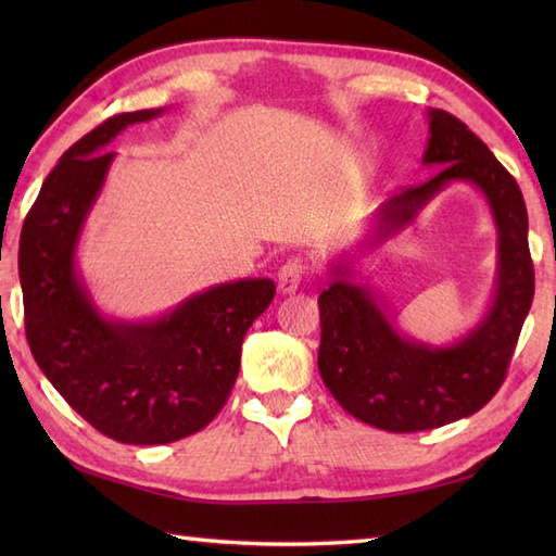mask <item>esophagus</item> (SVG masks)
Masks as SVG:
<instances>
[{
	"instance_id": "34e87169",
	"label": "esophagus",
	"mask_w": 556,
	"mask_h": 556,
	"mask_svg": "<svg viewBox=\"0 0 556 556\" xmlns=\"http://www.w3.org/2000/svg\"><path fill=\"white\" fill-rule=\"evenodd\" d=\"M305 275V263L301 257H291L277 271V289L279 293H293L301 285V277Z\"/></svg>"
}]
</instances>
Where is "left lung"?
<instances>
[{
  "mask_svg": "<svg viewBox=\"0 0 556 556\" xmlns=\"http://www.w3.org/2000/svg\"><path fill=\"white\" fill-rule=\"evenodd\" d=\"M425 167L437 174L384 200L372 212L356 253L329 263L320 293L323 382L353 418L387 432H418L473 416L502 387L535 293L528 251V212L514 176L490 148L444 110H428ZM452 182H470L486 198L498 229V277L486 313L448 345L404 336L386 304L363 286L357 255L376 250L417 218Z\"/></svg>",
  "mask_w": 556,
  "mask_h": 556,
  "instance_id": "1",
  "label": "left lung"
}]
</instances>
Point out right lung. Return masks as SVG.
Wrapping results in <instances>:
<instances>
[{
	"label": "right lung",
	"instance_id": "right-lung-1",
	"mask_svg": "<svg viewBox=\"0 0 556 556\" xmlns=\"http://www.w3.org/2000/svg\"><path fill=\"white\" fill-rule=\"evenodd\" d=\"M164 112L116 114L71 146L45 179L18 243L35 363L78 416L124 444H169L203 430L227 404L245 332L275 299L271 279H239L146 320L98 308L78 243L116 157L108 146Z\"/></svg>",
	"mask_w": 556,
	"mask_h": 556
}]
</instances>
